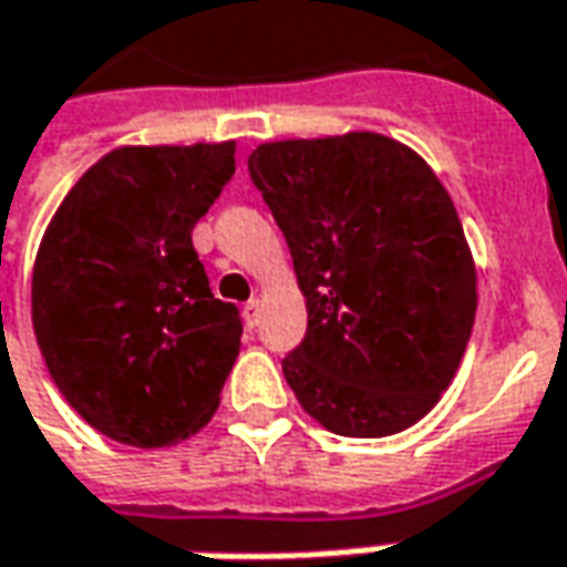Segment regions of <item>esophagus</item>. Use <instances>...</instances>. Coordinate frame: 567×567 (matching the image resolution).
I'll return each mask as SVG.
<instances>
[{
	"mask_svg": "<svg viewBox=\"0 0 567 567\" xmlns=\"http://www.w3.org/2000/svg\"><path fill=\"white\" fill-rule=\"evenodd\" d=\"M243 318H246L249 328H258V321H261V302H258V299H249L246 309H243Z\"/></svg>",
	"mask_w": 567,
	"mask_h": 567,
	"instance_id": "esophagus-1",
	"label": "esophagus"
}]
</instances>
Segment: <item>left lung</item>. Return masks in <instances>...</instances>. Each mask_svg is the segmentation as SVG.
<instances>
[{"instance_id":"1","label":"left lung","mask_w":567,"mask_h":567,"mask_svg":"<svg viewBox=\"0 0 567 567\" xmlns=\"http://www.w3.org/2000/svg\"><path fill=\"white\" fill-rule=\"evenodd\" d=\"M249 174L306 296V340L284 359L299 405L340 436L417 424L450 390L477 311V268L446 186L374 131L261 143Z\"/></svg>"}]
</instances>
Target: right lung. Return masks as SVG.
I'll list each match as a JSON object with an SVG mask.
<instances>
[{
    "instance_id": "add662e5",
    "label": "right lung",
    "mask_w": 567,
    "mask_h": 567,
    "mask_svg": "<svg viewBox=\"0 0 567 567\" xmlns=\"http://www.w3.org/2000/svg\"><path fill=\"white\" fill-rule=\"evenodd\" d=\"M237 143L121 146L68 189L45 227L30 318L68 405L102 436L158 450L199 434L239 355L193 227L234 174Z\"/></svg>"
}]
</instances>
